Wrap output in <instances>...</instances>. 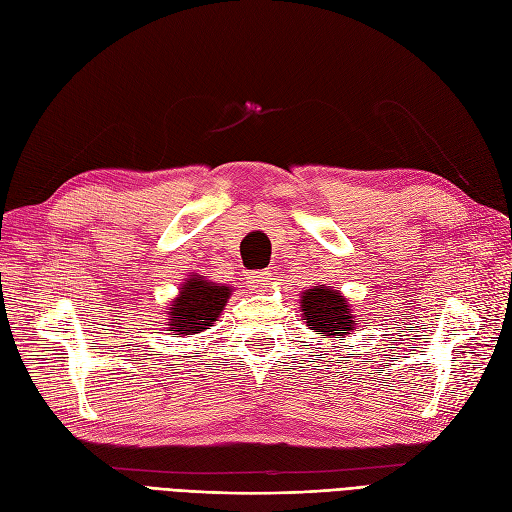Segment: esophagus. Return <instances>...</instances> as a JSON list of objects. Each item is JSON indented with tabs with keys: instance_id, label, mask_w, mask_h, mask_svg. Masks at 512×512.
<instances>
[{
	"instance_id": "obj_1",
	"label": "esophagus",
	"mask_w": 512,
	"mask_h": 512,
	"mask_svg": "<svg viewBox=\"0 0 512 512\" xmlns=\"http://www.w3.org/2000/svg\"><path fill=\"white\" fill-rule=\"evenodd\" d=\"M246 279H248V283H251L253 287H261V285H266V283H268V279H270V272H268V270L248 272V274H246Z\"/></svg>"
}]
</instances>
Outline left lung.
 I'll return each instance as SVG.
<instances>
[{"instance_id": "left-lung-1", "label": "left lung", "mask_w": 512, "mask_h": 512, "mask_svg": "<svg viewBox=\"0 0 512 512\" xmlns=\"http://www.w3.org/2000/svg\"><path fill=\"white\" fill-rule=\"evenodd\" d=\"M300 309H303V320L318 335H350L355 331V318L348 300L333 287H311L300 296Z\"/></svg>"}]
</instances>
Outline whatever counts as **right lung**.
Here are the masks:
<instances>
[{
  "mask_svg": "<svg viewBox=\"0 0 512 512\" xmlns=\"http://www.w3.org/2000/svg\"><path fill=\"white\" fill-rule=\"evenodd\" d=\"M229 296L231 287L190 274V279L181 285L179 296L168 307V331L175 335L205 331L218 320Z\"/></svg>",
  "mask_w": 512,
  "mask_h": 512,
  "instance_id": "add662e5",
  "label": "right lung"
}]
</instances>
